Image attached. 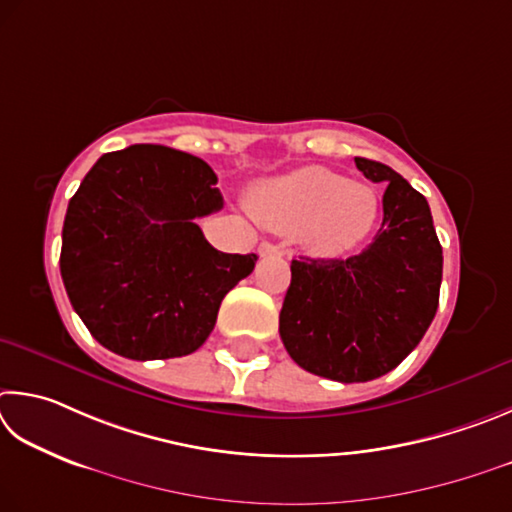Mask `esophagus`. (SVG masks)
Here are the masks:
<instances>
[{"mask_svg":"<svg viewBox=\"0 0 512 512\" xmlns=\"http://www.w3.org/2000/svg\"><path fill=\"white\" fill-rule=\"evenodd\" d=\"M258 254H261V256H281V247L274 245V242H270V240H265V242H261V245H258Z\"/></svg>","mask_w":512,"mask_h":512,"instance_id":"1","label":"esophagus"}]
</instances>
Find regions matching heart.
<instances>
[{"instance_id": "1", "label": "heart", "mask_w": 512, "mask_h": 512, "mask_svg": "<svg viewBox=\"0 0 512 512\" xmlns=\"http://www.w3.org/2000/svg\"><path fill=\"white\" fill-rule=\"evenodd\" d=\"M378 195L328 168L306 166L267 179L251 195V211L265 227L301 233L321 256H337L369 236L378 220Z\"/></svg>"}]
</instances>
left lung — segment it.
I'll return each instance as SVG.
<instances>
[{"instance_id": "left-lung-1", "label": "left lung", "mask_w": 512, "mask_h": 512, "mask_svg": "<svg viewBox=\"0 0 512 512\" xmlns=\"http://www.w3.org/2000/svg\"><path fill=\"white\" fill-rule=\"evenodd\" d=\"M387 184L382 227L362 254L292 261L279 333L285 351L321 378L369 382L414 351L438 308L443 249L423 195L380 161L355 157Z\"/></svg>"}]
</instances>
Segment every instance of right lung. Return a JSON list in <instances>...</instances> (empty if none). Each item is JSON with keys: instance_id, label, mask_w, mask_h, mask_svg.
<instances>
[{"instance_id": "right-lung-1", "label": "right lung", "mask_w": 512, "mask_h": 512, "mask_svg": "<svg viewBox=\"0 0 512 512\" xmlns=\"http://www.w3.org/2000/svg\"><path fill=\"white\" fill-rule=\"evenodd\" d=\"M200 157L139 143L107 152L69 200L60 274L98 344L130 360L200 348L220 303L254 272L256 254H222L197 218L222 209Z\"/></svg>"}]
</instances>
